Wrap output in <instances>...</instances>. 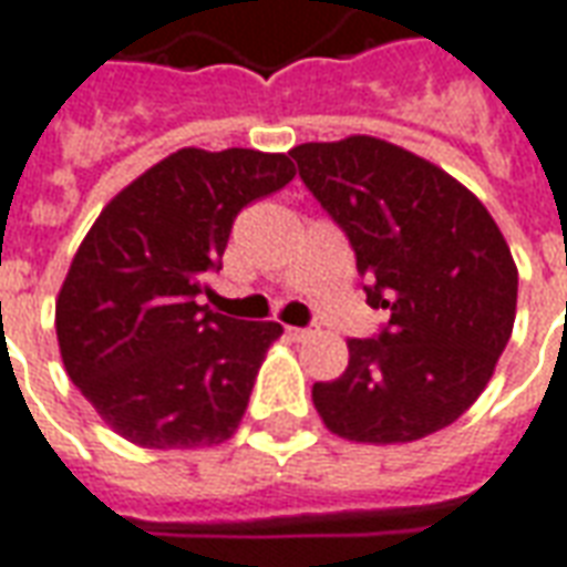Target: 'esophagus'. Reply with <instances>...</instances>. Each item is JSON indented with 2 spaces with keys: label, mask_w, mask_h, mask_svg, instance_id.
Wrapping results in <instances>:
<instances>
[{
  "label": "esophagus",
  "mask_w": 567,
  "mask_h": 567,
  "mask_svg": "<svg viewBox=\"0 0 567 567\" xmlns=\"http://www.w3.org/2000/svg\"><path fill=\"white\" fill-rule=\"evenodd\" d=\"M287 332H290V339L296 341H308V339H315L317 336V329L315 327H287Z\"/></svg>",
  "instance_id": "34e87169"
}]
</instances>
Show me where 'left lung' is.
Segmentation results:
<instances>
[{
    "mask_svg": "<svg viewBox=\"0 0 567 567\" xmlns=\"http://www.w3.org/2000/svg\"><path fill=\"white\" fill-rule=\"evenodd\" d=\"M299 176L344 228L379 339L348 341V369L317 381L327 431L367 445L424 440L480 400L516 320L519 271L485 204L403 146L354 134L290 148Z\"/></svg>",
    "mask_w": 567,
    "mask_h": 567,
    "instance_id": "8db88e82",
    "label": "left lung"
}]
</instances>
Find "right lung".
I'll return each mask as SVG.
<instances>
[{
	"label": "right lung",
	"instance_id": "1",
	"mask_svg": "<svg viewBox=\"0 0 567 567\" xmlns=\"http://www.w3.org/2000/svg\"><path fill=\"white\" fill-rule=\"evenodd\" d=\"M296 176L290 155L176 148L100 210L58 292L63 367L97 415L143 449L235 436L284 327L195 302L247 204Z\"/></svg>",
	"mask_w": 567,
	"mask_h": 567
}]
</instances>
